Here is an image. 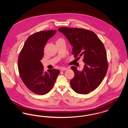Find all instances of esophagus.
Wrapping results in <instances>:
<instances>
[{
    "label": "esophagus",
    "instance_id": "1",
    "mask_svg": "<svg viewBox=\"0 0 128 128\" xmlns=\"http://www.w3.org/2000/svg\"><path fill=\"white\" fill-rule=\"evenodd\" d=\"M68 70V68H64V67H63V68H60V70H61V71L66 70Z\"/></svg>",
    "mask_w": 128,
    "mask_h": 128
}]
</instances>
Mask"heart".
<instances>
[{
    "instance_id": "1",
    "label": "heart",
    "mask_w": 128,
    "mask_h": 128,
    "mask_svg": "<svg viewBox=\"0 0 128 128\" xmlns=\"http://www.w3.org/2000/svg\"><path fill=\"white\" fill-rule=\"evenodd\" d=\"M60 39H58V40H60Z\"/></svg>"
}]
</instances>
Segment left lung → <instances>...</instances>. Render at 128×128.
Segmentation results:
<instances>
[{"label":"left lung","instance_id":"1","mask_svg":"<svg viewBox=\"0 0 128 128\" xmlns=\"http://www.w3.org/2000/svg\"><path fill=\"white\" fill-rule=\"evenodd\" d=\"M62 32L72 46V54L79 60L83 57L85 63L82 71L71 67L74 77L70 81L74 91L87 94L94 90L103 81L108 69L106 50L103 43L91 30L82 28L60 27Z\"/></svg>","mask_w":128,"mask_h":128}]
</instances>
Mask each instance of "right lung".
<instances>
[{
  "label": "right lung",
  "mask_w": 128,
  "mask_h": 128,
  "mask_svg": "<svg viewBox=\"0 0 128 128\" xmlns=\"http://www.w3.org/2000/svg\"><path fill=\"white\" fill-rule=\"evenodd\" d=\"M56 30L36 32L29 37L19 54L18 66L20 76L25 86L34 93L44 95L50 91L60 73L58 70L44 71L41 60L44 49L48 40L54 36Z\"/></svg>",
  "instance_id": "add662e5"
}]
</instances>
